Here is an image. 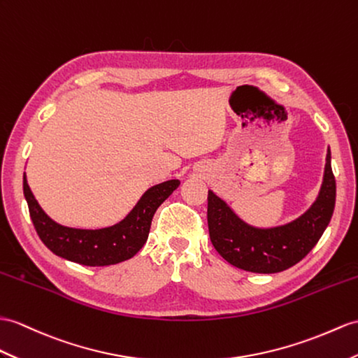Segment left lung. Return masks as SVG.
Returning <instances> with one entry per match:
<instances>
[{"mask_svg":"<svg viewBox=\"0 0 358 358\" xmlns=\"http://www.w3.org/2000/svg\"><path fill=\"white\" fill-rule=\"evenodd\" d=\"M336 205V179L328 149L324 182L316 202L290 223L259 229L238 219L213 191H208V229L215 250L246 272L278 273L294 266L316 246Z\"/></svg>","mask_w":358,"mask_h":358,"instance_id":"obj_1","label":"left lung"}]
</instances>
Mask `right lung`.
<instances>
[{"mask_svg": "<svg viewBox=\"0 0 358 358\" xmlns=\"http://www.w3.org/2000/svg\"><path fill=\"white\" fill-rule=\"evenodd\" d=\"M171 179L149 188L124 220L103 229L66 228L39 206L24 173V196L39 238L53 254L83 266H110L132 258L144 246L156 209L179 187Z\"/></svg>", "mask_w": 358, "mask_h": 358, "instance_id": "add662e5", "label": "right lung"}]
</instances>
